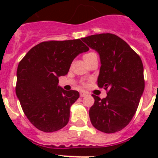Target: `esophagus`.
Returning a JSON list of instances; mask_svg holds the SVG:
<instances>
[{
  "label": "esophagus",
  "instance_id": "obj_1",
  "mask_svg": "<svg viewBox=\"0 0 158 158\" xmlns=\"http://www.w3.org/2000/svg\"><path fill=\"white\" fill-rule=\"evenodd\" d=\"M87 94H87L86 92H84V91L80 92V97H81V98H84V97H85Z\"/></svg>",
  "mask_w": 158,
  "mask_h": 158
}]
</instances>
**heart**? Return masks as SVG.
Segmentation results:
<instances>
[{
	"instance_id": "heart-1",
	"label": "heart",
	"mask_w": 158,
	"mask_h": 158,
	"mask_svg": "<svg viewBox=\"0 0 158 158\" xmlns=\"http://www.w3.org/2000/svg\"><path fill=\"white\" fill-rule=\"evenodd\" d=\"M94 55H96V53L94 52H89L87 53V54H85L84 56V59H86V58H88V57L89 56H94Z\"/></svg>"
}]
</instances>
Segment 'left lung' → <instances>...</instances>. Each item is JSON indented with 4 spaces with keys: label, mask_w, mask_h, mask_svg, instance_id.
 <instances>
[{
    "label": "left lung",
    "mask_w": 158,
    "mask_h": 158,
    "mask_svg": "<svg viewBox=\"0 0 158 158\" xmlns=\"http://www.w3.org/2000/svg\"><path fill=\"white\" fill-rule=\"evenodd\" d=\"M99 54V88L108 90L101 99L93 95L89 110L92 125L106 134L120 131L135 115L144 90L143 65L137 53L118 36L101 33L82 38Z\"/></svg>",
    "instance_id": "1"
}]
</instances>
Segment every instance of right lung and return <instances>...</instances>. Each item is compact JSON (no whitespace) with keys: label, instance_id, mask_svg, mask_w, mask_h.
Listing matches in <instances>:
<instances>
[{"label":"right lung","instance_id":"1","mask_svg":"<svg viewBox=\"0 0 158 158\" xmlns=\"http://www.w3.org/2000/svg\"><path fill=\"white\" fill-rule=\"evenodd\" d=\"M89 50L80 39L43 42L28 51L17 69L15 92L28 120L39 130L50 133L68 124L70 106L78 91L58 85L77 56Z\"/></svg>","mask_w":158,"mask_h":158}]
</instances>
